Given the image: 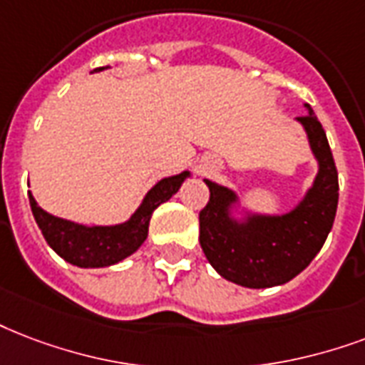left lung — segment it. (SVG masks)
<instances>
[{"mask_svg": "<svg viewBox=\"0 0 365 365\" xmlns=\"http://www.w3.org/2000/svg\"><path fill=\"white\" fill-rule=\"evenodd\" d=\"M297 120L308 133L319 172L314 187L293 212L250 216L245 224H237L227 214V207L235 202V193L205 180L210 199L199 212V241L208 262L227 282L250 289L291 282L312 262L333 227L339 174L327 135L310 107L308 115Z\"/></svg>", "mask_w": 365, "mask_h": 365, "instance_id": "left-lung-1", "label": "left lung"}]
</instances>
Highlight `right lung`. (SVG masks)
<instances>
[{
	"mask_svg": "<svg viewBox=\"0 0 365 365\" xmlns=\"http://www.w3.org/2000/svg\"><path fill=\"white\" fill-rule=\"evenodd\" d=\"M103 71V68H99ZM189 172L178 176L164 178L145 195L141 207L132 218L120 226H80L68 220L55 218L36 205L32 193H28L30 208L34 214L36 224L43 233L47 245L51 247L66 262L80 268H103L130 257L143 245L149 232V220L153 210L168 201L176 193Z\"/></svg>",
	"mask_w": 365,
	"mask_h": 365,
	"instance_id": "add662e5",
	"label": "right lung"
}]
</instances>
